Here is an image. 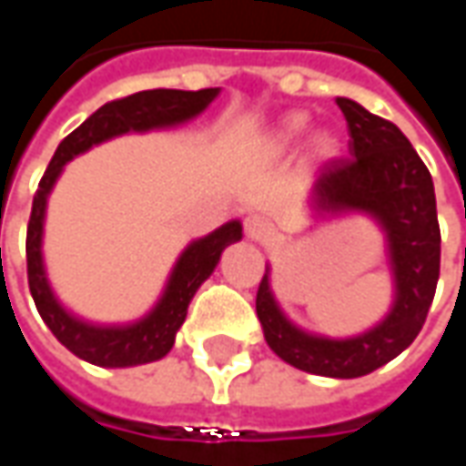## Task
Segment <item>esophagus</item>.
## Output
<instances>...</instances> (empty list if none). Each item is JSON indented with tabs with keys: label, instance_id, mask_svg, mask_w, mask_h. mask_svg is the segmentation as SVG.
Here are the masks:
<instances>
[{
	"label": "esophagus",
	"instance_id": "obj_1",
	"mask_svg": "<svg viewBox=\"0 0 466 466\" xmlns=\"http://www.w3.org/2000/svg\"><path fill=\"white\" fill-rule=\"evenodd\" d=\"M244 232L249 239H267L269 234H272V224L267 217L262 214H252V217H247V222H244Z\"/></svg>",
	"mask_w": 466,
	"mask_h": 466
}]
</instances>
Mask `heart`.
Here are the masks:
<instances>
[{
  "mask_svg": "<svg viewBox=\"0 0 466 466\" xmlns=\"http://www.w3.org/2000/svg\"><path fill=\"white\" fill-rule=\"evenodd\" d=\"M302 126H305V120L302 118L289 120L288 126H285V131L279 133V138H278L279 146H288V143L302 131ZM328 146H330V143H328V138H318V148H320V151H328Z\"/></svg>",
  "mask_w": 466,
  "mask_h": 466,
  "instance_id": "obj_1",
  "label": "heart"
}]
</instances>
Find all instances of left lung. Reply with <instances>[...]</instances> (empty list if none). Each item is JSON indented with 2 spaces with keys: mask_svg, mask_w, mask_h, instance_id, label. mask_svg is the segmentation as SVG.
Instances as JSON below:
<instances>
[{
  "mask_svg": "<svg viewBox=\"0 0 466 466\" xmlns=\"http://www.w3.org/2000/svg\"><path fill=\"white\" fill-rule=\"evenodd\" d=\"M335 103L348 123V156L323 164L310 204L320 217L363 211L380 224L396 288L391 310L353 338L310 335L279 310L265 272L257 289V318L267 346L285 363L328 379H358L414 343L437 292L441 234L434 181L409 138L356 100L338 97Z\"/></svg>",
  "mask_w": 466,
  "mask_h": 466,
  "instance_id": "8db88e82",
  "label": "left lung"
}]
</instances>
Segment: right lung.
Masks as SVG:
<instances>
[{
  "label": "right lung",
  "mask_w": 466,
  "mask_h": 466,
  "mask_svg": "<svg viewBox=\"0 0 466 466\" xmlns=\"http://www.w3.org/2000/svg\"><path fill=\"white\" fill-rule=\"evenodd\" d=\"M219 96V87L204 90H143L120 100H110L103 108H97L86 123H80L52 156L50 166L42 177L37 194L32 199V214L27 224V279L32 300L40 310L42 320L50 328L52 335L63 343L70 353L83 358L93 366L103 369H128L164 358L177 340V330L187 320V310L191 298L204 279L214 272L222 252L229 244L242 239V224L227 222L207 237L191 242L178 257L177 267L168 278L161 300L138 323L131 325H93L75 318L65 310L52 292L45 262H42V227H45V209L47 197L57 177L63 174V166L73 161L77 154H86L97 143L123 136V133H143L154 128H171L178 123L197 118L201 110H207L214 97Z\"/></svg>",
  "instance_id": "obj_1"
}]
</instances>
